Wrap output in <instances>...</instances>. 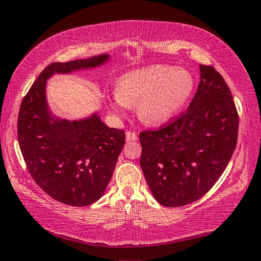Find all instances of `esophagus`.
<instances>
[{
  "label": "esophagus",
  "instance_id": "1",
  "mask_svg": "<svg viewBox=\"0 0 261 261\" xmlns=\"http://www.w3.org/2000/svg\"><path fill=\"white\" fill-rule=\"evenodd\" d=\"M138 139V136L132 131H126V141H136Z\"/></svg>",
  "mask_w": 261,
  "mask_h": 261
}]
</instances>
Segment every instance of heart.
<instances>
[{
    "mask_svg": "<svg viewBox=\"0 0 261 261\" xmlns=\"http://www.w3.org/2000/svg\"><path fill=\"white\" fill-rule=\"evenodd\" d=\"M194 89V80L186 69L153 65L123 74L113 96L116 112L137 105L139 120L159 125L176 116L186 105Z\"/></svg>",
    "mask_w": 261,
    "mask_h": 261,
    "instance_id": "heart-1",
    "label": "heart"
}]
</instances>
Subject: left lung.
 I'll list each match as a JSON object with an SVG mask.
<instances>
[{
	"label": "left lung",
	"instance_id": "8db88e82",
	"mask_svg": "<svg viewBox=\"0 0 261 261\" xmlns=\"http://www.w3.org/2000/svg\"><path fill=\"white\" fill-rule=\"evenodd\" d=\"M201 81L187 111L158 130L139 134L140 167L155 200L187 205L210 191L233 156L239 114L228 85L213 66L201 65Z\"/></svg>",
	"mask_w": 261,
	"mask_h": 261
}]
</instances>
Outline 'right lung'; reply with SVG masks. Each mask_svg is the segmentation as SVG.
<instances>
[{
  "instance_id": "right-lung-1",
  "label": "right lung",
  "mask_w": 261,
  "mask_h": 261,
  "mask_svg": "<svg viewBox=\"0 0 261 261\" xmlns=\"http://www.w3.org/2000/svg\"><path fill=\"white\" fill-rule=\"evenodd\" d=\"M108 55L52 63L23 97L17 123L18 141L28 172L54 200L73 206L92 204L105 192L125 144L123 130L96 114L81 121L52 118L45 99L46 80L55 73L96 67Z\"/></svg>"
}]
</instances>
